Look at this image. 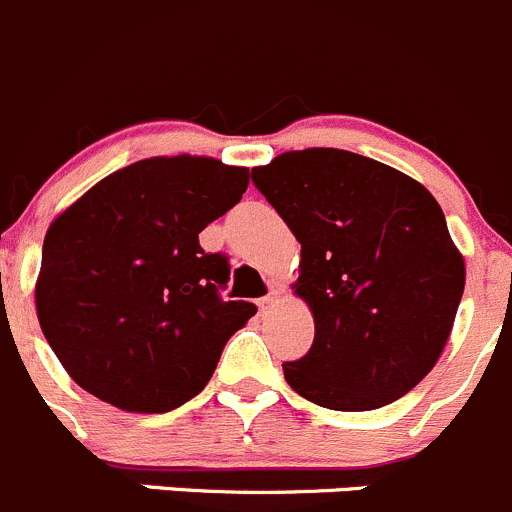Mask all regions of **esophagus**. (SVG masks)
<instances>
[{"instance_id": "34e87169", "label": "esophagus", "mask_w": 512, "mask_h": 512, "mask_svg": "<svg viewBox=\"0 0 512 512\" xmlns=\"http://www.w3.org/2000/svg\"><path fill=\"white\" fill-rule=\"evenodd\" d=\"M275 298H278V290H270V293L262 295V298L257 300V305H260V310H265V308H270L272 300H275Z\"/></svg>"}]
</instances>
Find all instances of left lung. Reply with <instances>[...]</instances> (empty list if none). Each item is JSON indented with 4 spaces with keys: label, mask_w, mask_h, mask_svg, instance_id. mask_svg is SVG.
<instances>
[{
    "label": "left lung",
    "mask_w": 512,
    "mask_h": 512,
    "mask_svg": "<svg viewBox=\"0 0 512 512\" xmlns=\"http://www.w3.org/2000/svg\"><path fill=\"white\" fill-rule=\"evenodd\" d=\"M252 184L300 242L295 293L315 338L285 381L318 407L366 412L437 364L465 290V262L437 199L391 166L338 148L288 151Z\"/></svg>",
    "instance_id": "obj_1"
}]
</instances>
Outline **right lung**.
Returning a JSON list of instances; mask_svg holds the SVG:
<instances>
[{"label": "right lung", "instance_id": "obj_1", "mask_svg": "<svg viewBox=\"0 0 512 512\" xmlns=\"http://www.w3.org/2000/svg\"><path fill=\"white\" fill-rule=\"evenodd\" d=\"M250 174L204 156L146 159L105 176L50 224L37 318L73 381L126 412L181 407L257 308L224 300L229 257L199 232Z\"/></svg>", "mask_w": 512, "mask_h": 512}]
</instances>
